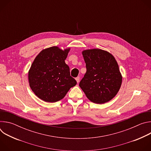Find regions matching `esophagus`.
Masks as SVG:
<instances>
[{
	"instance_id": "1",
	"label": "esophagus",
	"mask_w": 151,
	"mask_h": 151,
	"mask_svg": "<svg viewBox=\"0 0 151 151\" xmlns=\"http://www.w3.org/2000/svg\"><path fill=\"white\" fill-rule=\"evenodd\" d=\"M75 79H76V81L77 83H78V82H79V79H80V78H79V77H77V78H75Z\"/></svg>"
}]
</instances>
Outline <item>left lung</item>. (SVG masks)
<instances>
[{
	"instance_id": "left-lung-1",
	"label": "left lung",
	"mask_w": 151,
	"mask_h": 151,
	"mask_svg": "<svg viewBox=\"0 0 151 151\" xmlns=\"http://www.w3.org/2000/svg\"><path fill=\"white\" fill-rule=\"evenodd\" d=\"M86 72L79 87L92 102L103 104L111 100L118 93L122 77L112 54L94 48L82 52Z\"/></svg>"
}]
</instances>
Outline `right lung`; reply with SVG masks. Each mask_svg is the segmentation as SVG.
<instances>
[{
  "label": "right lung",
  "mask_w": 151,
  "mask_h": 151,
  "mask_svg": "<svg viewBox=\"0 0 151 151\" xmlns=\"http://www.w3.org/2000/svg\"><path fill=\"white\" fill-rule=\"evenodd\" d=\"M70 48L64 50L54 46L42 50L29 70L30 88L40 99L56 102L63 99L76 84L65 63Z\"/></svg>",
  "instance_id": "add662e5"
}]
</instances>
